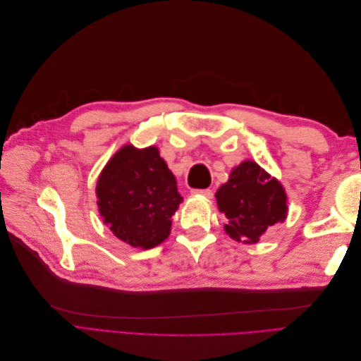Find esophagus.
<instances>
[{
    "label": "esophagus",
    "instance_id": "34e87169",
    "mask_svg": "<svg viewBox=\"0 0 361 361\" xmlns=\"http://www.w3.org/2000/svg\"><path fill=\"white\" fill-rule=\"evenodd\" d=\"M191 194L197 195V197H203V199H212V195H214L211 190H192Z\"/></svg>",
    "mask_w": 361,
    "mask_h": 361
}]
</instances>
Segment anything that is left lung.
I'll use <instances>...</instances> for the list:
<instances>
[{"label":"left lung","mask_w":361,"mask_h":361,"mask_svg":"<svg viewBox=\"0 0 361 361\" xmlns=\"http://www.w3.org/2000/svg\"><path fill=\"white\" fill-rule=\"evenodd\" d=\"M215 197L218 209L227 218L224 231L236 243H259L271 226L283 223L288 216V195L283 185L250 159L232 169Z\"/></svg>","instance_id":"left-lung-1"}]
</instances>
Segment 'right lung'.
I'll use <instances>...</instances> for the list:
<instances>
[{
  "label": "right lung",
  "mask_w": 361,
  "mask_h": 361,
  "mask_svg": "<svg viewBox=\"0 0 361 361\" xmlns=\"http://www.w3.org/2000/svg\"><path fill=\"white\" fill-rule=\"evenodd\" d=\"M104 224L120 241L149 250L166 241L171 216L182 203L176 178L157 146L120 147L96 183Z\"/></svg>",
  "instance_id": "right-lung-1"
}]
</instances>
